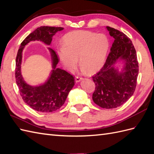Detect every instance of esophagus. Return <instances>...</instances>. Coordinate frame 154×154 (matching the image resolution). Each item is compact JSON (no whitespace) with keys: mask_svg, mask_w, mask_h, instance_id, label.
Segmentation results:
<instances>
[{"mask_svg":"<svg viewBox=\"0 0 154 154\" xmlns=\"http://www.w3.org/2000/svg\"><path fill=\"white\" fill-rule=\"evenodd\" d=\"M83 78H82V77H80V76H76L75 77V81H76V82H80Z\"/></svg>","mask_w":154,"mask_h":154,"instance_id":"obj_1","label":"esophagus"}]
</instances>
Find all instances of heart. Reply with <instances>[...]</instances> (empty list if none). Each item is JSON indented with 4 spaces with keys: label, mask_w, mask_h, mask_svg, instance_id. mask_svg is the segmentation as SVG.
Segmentation results:
<instances>
[{
    "label": "heart",
    "mask_w": 154,
    "mask_h": 154,
    "mask_svg": "<svg viewBox=\"0 0 154 154\" xmlns=\"http://www.w3.org/2000/svg\"><path fill=\"white\" fill-rule=\"evenodd\" d=\"M62 46L57 50L58 57L65 68L74 72L79 64L83 71L93 74L101 69L109 48L106 35L88 31L68 32L61 39Z\"/></svg>",
    "instance_id": "heart-1"
}]
</instances>
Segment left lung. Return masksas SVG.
<instances>
[{
    "label": "left lung",
    "instance_id": "left-lung-1",
    "mask_svg": "<svg viewBox=\"0 0 154 154\" xmlns=\"http://www.w3.org/2000/svg\"><path fill=\"white\" fill-rule=\"evenodd\" d=\"M106 29L114 41L103 68L92 77L95 84L92 98L100 107L110 109L120 106L133 95L139 68L135 48L129 37L117 29ZM120 57L126 61L122 76L113 68L114 62Z\"/></svg>",
    "mask_w": 154,
    "mask_h": 154
}]
</instances>
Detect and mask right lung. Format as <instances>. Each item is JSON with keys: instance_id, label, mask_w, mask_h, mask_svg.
Masks as SVG:
<instances>
[{"instance_id": "add662e5", "label": "right lung", "mask_w": 154, "mask_h": 154, "mask_svg": "<svg viewBox=\"0 0 154 154\" xmlns=\"http://www.w3.org/2000/svg\"><path fill=\"white\" fill-rule=\"evenodd\" d=\"M63 29V27L48 26L37 28L23 40L17 51L15 76L20 95L27 105L38 112H52L59 109L65 103L67 95L73 88L74 78L66 70L55 68L59 61L58 56L54 50L49 48L54 70L46 84L38 87H31L25 83L21 74L22 51L25 45L32 40H40L50 45L53 36Z\"/></svg>"}]
</instances>
